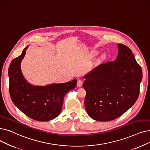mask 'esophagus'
<instances>
[{
  "instance_id": "obj_1",
  "label": "esophagus",
  "mask_w": 150,
  "mask_h": 150,
  "mask_svg": "<svg viewBox=\"0 0 150 150\" xmlns=\"http://www.w3.org/2000/svg\"><path fill=\"white\" fill-rule=\"evenodd\" d=\"M82 84H83V81L81 80H78L77 81V86L79 87H81L82 86Z\"/></svg>"
}]
</instances>
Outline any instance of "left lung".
<instances>
[{
  "label": "left lung",
  "instance_id": "1",
  "mask_svg": "<svg viewBox=\"0 0 150 150\" xmlns=\"http://www.w3.org/2000/svg\"><path fill=\"white\" fill-rule=\"evenodd\" d=\"M117 46L114 62L102 64L84 76L85 108L98 121L118 118L134 105L140 93L142 68L131 49L122 44Z\"/></svg>",
  "mask_w": 150,
  "mask_h": 150
}]
</instances>
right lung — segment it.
I'll list each match as a JSON object with an SVG mask.
<instances>
[{"label":"right lung","instance_id":"1","mask_svg":"<svg viewBox=\"0 0 150 150\" xmlns=\"http://www.w3.org/2000/svg\"><path fill=\"white\" fill-rule=\"evenodd\" d=\"M29 45L13 60L8 69L9 91L12 102L30 118L38 121L53 120L61 112L64 97L76 87V79L64 83L34 86L25 79L21 63Z\"/></svg>","mask_w":150,"mask_h":150}]
</instances>
